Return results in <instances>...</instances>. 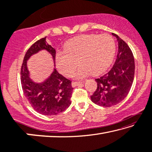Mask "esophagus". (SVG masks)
Returning a JSON list of instances; mask_svg holds the SVG:
<instances>
[{
	"instance_id": "34e87169",
	"label": "esophagus",
	"mask_w": 152,
	"mask_h": 152,
	"mask_svg": "<svg viewBox=\"0 0 152 152\" xmlns=\"http://www.w3.org/2000/svg\"><path fill=\"white\" fill-rule=\"evenodd\" d=\"M80 84H82V82H72V86L73 87H76V86H78L79 85H80Z\"/></svg>"
}]
</instances>
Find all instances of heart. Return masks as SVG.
I'll use <instances>...</instances> for the list:
<instances>
[{
    "instance_id": "obj_1",
    "label": "heart",
    "mask_w": 152,
    "mask_h": 152,
    "mask_svg": "<svg viewBox=\"0 0 152 152\" xmlns=\"http://www.w3.org/2000/svg\"><path fill=\"white\" fill-rule=\"evenodd\" d=\"M116 44L112 36L83 35L69 39L64 45V52L56 56L58 69L65 76L74 74L76 78H83L90 74L98 75L107 69L114 58Z\"/></svg>"
}]
</instances>
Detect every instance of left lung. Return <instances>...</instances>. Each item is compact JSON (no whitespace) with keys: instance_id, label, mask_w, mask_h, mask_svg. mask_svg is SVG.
Returning <instances> with one entry per match:
<instances>
[{"instance_id":"obj_1","label":"left lung","mask_w":152,"mask_h":152,"mask_svg":"<svg viewBox=\"0 0 152 152\" xmlns=\"http://www.w3.org/2000/svg\"><path fill=\"white\" fill-rule=\"evenodd\" d=\"M118 42L116 61L108 73L96 79L97 89L91 96L97 105L110 107L126 98L132 87L134 76V59L128 44L118 35L112 33Z\"/></svg>"}]
</instances>
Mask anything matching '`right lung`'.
<instances>
[{"mask_svg": "<svg viewBox=\"0 0 152 152\" xmlns=\"http://www.w3.org/2000/svg\"><path fill=\"white\" fill-rule=\"evenodd\" d=\"M42 50L51 54L55 66L56 50L46 42V37L38 40L29 48L24 57L20 71L22 90L34 110L44 115H57L71 104L72 82L56 71L54 67L48 78L42 83H36L30 77L27 61L31 56Z\"/></svg>", "mask_w": 152, "mask_h": 152, "instance_id": "right-lung-1", "label": "right lung"}]
</instances>
